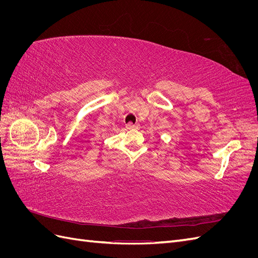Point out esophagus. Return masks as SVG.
I'll return each instance as SVG.
<instances>
[{
  "label": "esophagus",
  "mask_w": 258,
  "mask_h": 258,
  "mask_svg": "<svg viewBox=\"0 0 258 258\" xmlns=\"http://www.w3.org/2000/svg\"><path fill=\"white\" fill-rule=\"evenodd\" d=\"M126 128H127V129H138V128H139V124H138V123L128 122V123L126 124Z\"/></svg>",
  "instance_id": "obj_1"
}]
</instances>
